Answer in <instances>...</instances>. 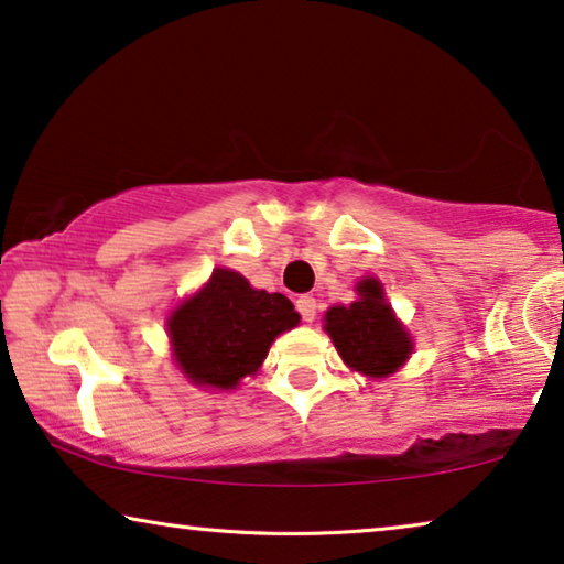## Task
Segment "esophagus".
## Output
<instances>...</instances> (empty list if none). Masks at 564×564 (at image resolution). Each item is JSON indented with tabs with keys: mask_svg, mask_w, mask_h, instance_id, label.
Instances as JSON below:
<instances>
[{
	"mask_svg": "<svg viewBox=\"0 0 564 564\" xmlns=\"http://www.w3.org/2000/svg\"><path fill=\"white\" fill-rule=\"evenodd\" d=\"M296 308L304 322H314L316 319V299L314 296H299L296 299Z\"/></svg>",
	"mask_w": 564,
	"mask_h": 564,
	"instance_id": "esophagus-1",
	"label": "esophagus"
}]
</instances>
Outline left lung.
<instances>
[{
    "instance_id": "obj_1",
    "label": "left lung",
    "mask_w": 564,
    "mask_h": 564,
    "mask_svg": "<svg viewBox=\"0 0 564 564\" xmlns=\"http://www.w3.org/2000/svg\"><path fill=\"white\" fill-rule=\"evenodd\" d=\"M358 293L360 299L355 304L329 308L324 329L352 370L370 378H386L406 362L411 337L395 322L378 281H360Z\"/></svg>"
}]
</instances>
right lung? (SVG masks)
<instances>
[{"label":"right lung","instance_id":"right-lung-1","mask_svg":"<svg viewBox=\"0 0 564 564\" xmlns=\"http://www.w3.org/2000/svg\"><path fill=\"white\" fill-rule=\"evenodd\" d=\"M299 314L283 293L256 291L240 273L217 268L204 289L169 319L173 352L194 383L235 388L265 360Z\"/></svg>","mask_w":564,"mask_h":564}]
</instances>
